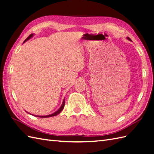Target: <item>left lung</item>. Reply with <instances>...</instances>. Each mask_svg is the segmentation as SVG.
<instances>
[{"instance_id":"left-lung-1","label":"left lung","mask_w":154,"mask_h":154,"mask_svg":"<svg viewBox=\"0 0 154 154\" xmlns=\"http://www.w3.org/2000/svg\"><path fill=\"white\" fill-rule=\"evenodd\" d=\"M127 39H128V40H130V41H132V40L130 39V38H129V37H127Z\"/></svg>"}]
</instances>
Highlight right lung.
I'll use <instances>...</instances> for the list:
<instances>
[{"instance_id":"right-lung-1","label":"right lung","mask_w":154,"mask_h":154,"mask_svg":"<svg viewBox=\"0 0 154 154\" xmlns=\"http://www.w3.org/2000/svg\"><path fill=\"white\" fill-rule=\"evenodd\" d=\"M32 34H31L28 37H27V38L24 40V43L26 41H27V40H29L30 38H31V37L32 36ZM64 105H65V100H63V103H62V106H61V107H60V108L56 112H54V113H53V114H51V115H48V116H36V117H39V118H49V117H52V116H57V115H58V114H60V112H61V111L63 110V109L64 108Z\"/></svg>"}]
</instances>
